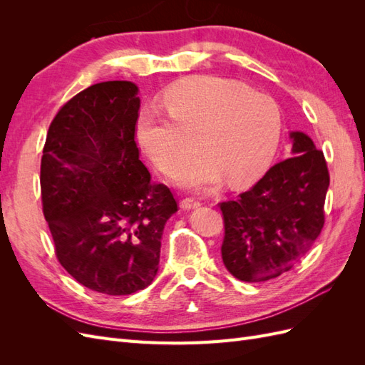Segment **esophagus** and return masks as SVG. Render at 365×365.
Returning <instances> with one entry per match:
<instances>
[{
  "label": "esophagus",
  "instance_id": "obj_1",
  "mask_svg": "<svg viewBox=\"0 0 365 365\" xmlns=\"http://www.w3.org/2000/svg\"><path fill=\"white\" fill-rule=\"evenodd\" d=\"M201 205V201L196 200V197H184V200L181 201V208L184 210H190V208H195V207H200Z\"/></svg>",
  "mask_w": 365,
  "mask_h": 365
}]
</instances>
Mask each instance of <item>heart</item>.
<instances>
[{"mask_svg":"<svg viewBox=\"0 0 365 365\" xmlns=\"http://www.w3.org/2000/svg\"><path fill=\"white\" fill-rule=\"evenodd\" d=\"M167 114L141 113L137 140L158 169L170 172L197 149L205 155L175 173L182 185L244 184L267 168L279 146L282 117L269 96L216 76H195L164 94Z\"/></svg>","mask_w":365,"mask_h":365,"instance_id":"b5f03b06","label":"heart"}]
</instances>
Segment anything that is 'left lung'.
Returning <instances> with one entry per match:
<instances>
[{"mask_svg": "<svg viewBox=\"0 0 365 365\" xmlns=\"http://www.w3.org/2000/svg\"><path fill=\"white\" fill-rule=\"evenodd\" d=\"M292 157L264 173L235 201L219 202L225 268L248 283L289 271L324 225L330 182L324 153L303 132H292Z\"/></svg>", "mask_w": 365, "mask_h": 365, "instance_id": "obj_1", "label": "left lung"}]
</instances>
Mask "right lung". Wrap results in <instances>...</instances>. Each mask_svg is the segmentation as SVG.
Segmentation results:
<instances>
[{"instance_id":"obj_1","label":"right lung","mask_w":365,"mask_h":365,"mask_svg":"<svg viewBox=\"0 0 365 365\" xmlns=\"http://www.w3.org/2000/svg\"><path fill=\"white\" fill-rule=\"evenodd\" d=\"M138 88L96 83L62 105L41 160L42 212L62 267L106 295L145 289L158 271L161 236L178 212L153 182L135 141Z\"/></svg>"}]
</instances>
